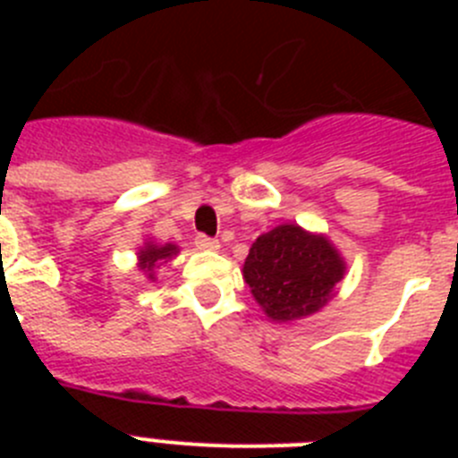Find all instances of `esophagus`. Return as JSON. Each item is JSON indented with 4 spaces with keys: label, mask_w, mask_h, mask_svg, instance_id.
<instances>
[{
    "label": "esophagus",
    "mask_w": 458,
    "mask_h": 458,
    "mask_svg": "<svg viewBox=\"0 0 458 458\" xmlns=\"http://www.w3.org/2000/svg\"><path fill=\"white\" fill-rule=\"evenodd\" d=\"M194 245L199 250H210V252H216V250H220V242L216 241V238H208L204 236V233H199V236L194 238Z\"/></svg>",
    "instance_id": "1"
}]
</instances>
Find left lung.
Segmentation results:
<instances>
[{
	"label": "left lung",
	"mask_w": 458,
	"mask_h": 458,
	"mask_svg": "<svg viewBox=\"0 0 458 458\" xmlns=\"http://www.w3.org/2000/svg\"><path fill=\"white\" fill-rule=\"evenodd\" d=\"M346 273L342 254L321 233L279 225L250 248L242 279L266 317L286 323L310 317L335 295Z\"/></svg>",
	"instance_id": "8db88e82"
}]
</instances>
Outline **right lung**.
<instances>
[{
  "label": "right lung",
  "mask_w": 458,
  "mask_h": 458,
  "mask_svg": "<svg viewBox=\"0 0 458 458\" xmlns=\"http://www.w3.org/2000/svg\"><path fill=\"white\" fill-rule=\"evenodd\" d=\"M179 254V248L172 245V242H165V245H156V242H144V248L137 252V259H140V270L144 275H148V279H153V270L157 268L160 264L169 261L172 257Z\"/></svg>",
  "instance_id": "right-lung-1"
}]
</instances>
